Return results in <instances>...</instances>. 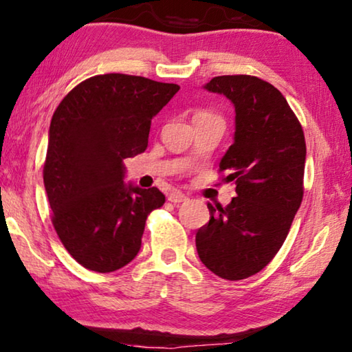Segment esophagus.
<instances>
[{
  "label": "esophagus",
  "mask_w": 352,
  "mask_h": 352,
  "mask_svg": "<svg viewBox=\"0 0 352 352\" xmlns=\"http://www.w3.org/2000/svg\"><path fill=\"white\" fill-rule=\"evenodd\" d=\"M169 201L174 202V204H180V202L188 201V196L183 195V192H180V191H174L169 195Z\"/></svg>",
  "instance_id": "obj_1"
}]
</instances>
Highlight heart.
Here are the masks:
<instances>
[{
	"label": "heart",
	"mask_w": 352,
	"mask_h": 352,
	"mask_svg": "<svg viewBox=\"0 0 352 352\" xmlns=\"http://www.w3.org/2000/svg\"><path fill=\"white\" fill-rule=\"evenodd\" d=\"M202 115H210V113L209 111H197L195 116H202Z\"/></svg>",
	"instance_id": "1"
}]
</instances>
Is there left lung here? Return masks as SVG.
I'll use <instances>...</instances> for the list:
<instances>
[{"label": "left lung", "mask_w": 352, "mask_h": 352, "mask_svg": "<svg viewBox=\"0 0 352 352\" xmlns=\"http://www.w3.org/2000/svg\"><path fill=\"white\" fill-rule=\"evenodd\" d=\"M234 103V143L220 162L236 182L226 207L207 204L209 223L196 232L202 263L226 280L260 273L284 244L303 199L306 143L298 118L273 84L250 75L206 84Z\"/></svg>", "instance_id": "1"}]
</instances>
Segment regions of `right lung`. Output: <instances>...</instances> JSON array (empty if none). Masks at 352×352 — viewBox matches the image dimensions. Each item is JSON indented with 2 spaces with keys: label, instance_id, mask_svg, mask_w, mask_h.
I'll return each instance as SVG.
<instances>
[{
  "label": "right lung",
  "instance_id": "add662e5",
  "mask_svg": "<svg viewBox=\"0 0 352 352\" xmlns=\"http://www.w3.org/2000/svg\"><path fill=\"white\" fill-rule=\"evenodd\" d=\"M178 89L108 73L84 79L54 111L44 188L54 230L84 268L113 273L135 258L148 215L166 202L156 186H127L122 161L146 150L153 116Z\"/></svg>",
  "mask_w": 352,
  "mask_h": 352
}]
</instances>
